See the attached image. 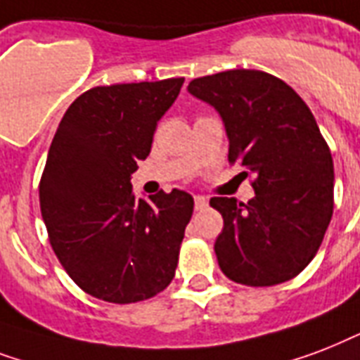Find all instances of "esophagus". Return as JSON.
I'll return each mask as SVG.
<instances>
[{"label": "esophagus", "mask_w": 360, "mask_h": 360, "mask_svg": "<svg viewBox=\"0 0 360 360\" xmlns=\"http://www.w3.org/2000/svg\"><path fill=\"white\" fill-rule=\"evenodd\" d=\"M208 206V200L205 197H195V210H205Z\"/></svg>", "instance_id": "obj_1"}]
</instances>
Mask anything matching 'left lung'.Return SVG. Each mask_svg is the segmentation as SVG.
I'll return each instance as SVG.
<instances>
[{
    "mask_svg": "<svg viewBox=\"0 0 360 360\" xmlns=\"http://www.w3.org/2000/svg\"><path fill=\"white\" fill-rule=\"evenodd\" d=\"M188 91L219 114L231 163L255 174L248 205L210 199L224 216L219 269L242 285L291 280L316 257L333 218V155L314 114L291 86L252 69L200 77Z\"/></svg>",
    "mask_w": 360,
    "mask_h": 360,
    "instance_id": "8db88e82",
    "label": "left lung"
}]
</instances>
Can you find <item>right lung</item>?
I'll return each mask as SVG.
<instances>
[{"mask_svg":"<svg viewBox=\"0 0 360 360\" xmlns=\"http://www.w3.org/2000/svg\"><path fill=\"white\" fill-rule=\"evenodd\" d=\"M182 84L91 88L67 108L50 144L39 186L43 221L61 266L96 299L139 302L174 278L193 197L172 189L136 199L131 176Z\"/></svg>","mask_w":360,"mask_h":360,"instance_id":"right-lung-1","label":"right lung"}]
</instances>
